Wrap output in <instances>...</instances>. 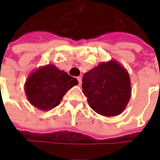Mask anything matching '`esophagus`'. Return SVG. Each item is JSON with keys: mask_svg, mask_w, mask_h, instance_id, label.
<instances>
[{"mask_svg": "<svg viewBox=\"0 0 160 160\" xmlns=\"http://www.w3.org/2000/svg\"><path fill=\"white\" fill-rule=\"evenodd\" d=\"M77 80H78V83H79V85H81V83H82V77H77Z\"/></svg>", "mask_w": 160, "mask_h": 160, "instance_id": "1", "label": "esophagus"}]
</instances>
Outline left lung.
I'll list each match as a JSON object with an SVG mask.
<instances>
[{
	"label": "left lung",
	"mask_w": 160,
	"mask_h": 160,
	"mask_svg": "<svg viewBox=\"0 0 160 160\" xmlns=\"http://www.w3.org/2000/svg\"><path fill=\"white\" fill-rule=\"evenodd\" d=\"M82 82L83 92L90 107L102 116L119 115L130 100L129 75L115 60L101 63L85 73Z\"/></svg>",
	"instance_id": "obj_1"
}]
</instances>
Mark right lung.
<instances>
[{"mask_svg":"<svg viewBox=\"0 0 160 160\" xmlns=\"http://www.w3.org/2000/svg\"><path fill=\"white\" fill-rule=\"evenodd\" d=\"M77 83V78L53 65H48L30 75L25 91L32 105L48 110L58 106L65 93Z\"/></svg>","mask_w":160,"mask_h":160,"instance_id":"1","label":"right lung"}]
</instances>
